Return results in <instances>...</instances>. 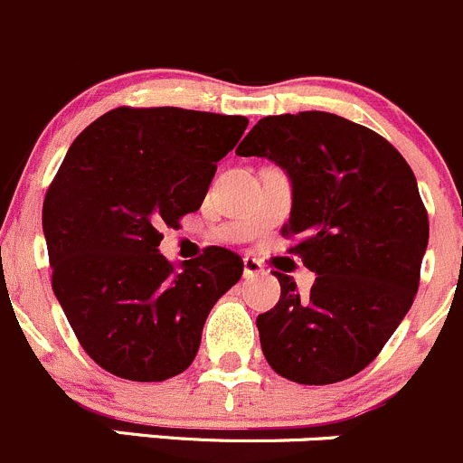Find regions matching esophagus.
<instances>
[{"mask_svg":"<svg viewBox=\"0 0 463 463\" xmlns=\"http://www.w3.org/2000/svg\"><path fill=\"white\" fill-rule=\"evenodd\" d=\"M264 271L262 264L258 262L255 258H244V278H253V276H260V273Z\"/></svg>","mask_w":463,"mask_h":463,"instance_id":"34e87169","label":"esophagus"}]
</instances>
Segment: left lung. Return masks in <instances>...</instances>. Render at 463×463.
I'll use <instances>...</instances> for the list:
<instances>
[{
	"label": "left lung",
	"instance_id": "1",
	"mask_svg": "<svg viewBox=\"0 0 463 463\" xmlns=\"http://www.w3.org/2000/svg\"><path fill=\"white\" fill-rule=\"evenodd\" d=\"M237 156L269 158L294 190L285 237L317 273L307 294L285 273L258 317L269 366L298 384L353 378L383 351L419 291L430 222L416 176L383 136L332 112L260 119Z\"/></svg>",
	"mask_w": 463,
	"mask_h": 463
}]
</instances>
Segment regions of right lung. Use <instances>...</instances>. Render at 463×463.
Segmentation results:
<instances>
[{
	"label": "right lung",
	"instance_id": "1",
	"mask_svg": "<svg viewBox=\"0 0 463 463\" xmlns=\"http://www.w3.org/2000/svg\"><path fill=\"white\" fill-rule=\"evenodd\" d=\"M241 115L131 108L106 112L67 151L43 205L52 287L83 351L108 373L163 383L194 362L213 305L244 262L208 246L174 267L163 228L196 213Z\"/></svg>",
	"mask_w": 463,
	"mask_h": 463
}]
</instances>
